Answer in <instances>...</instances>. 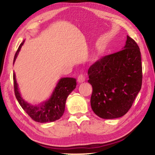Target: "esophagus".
I'll list each match as a JSON object with an SVG mask.
<instances>
[{
  "label": "esophagus",
  "mask_w": 155,
  "mask_h": 155,
  "mask_svg": "<svg viewBox=\"0 0 155 155\" xmlns=\"http://www.w3.org/2000/svg\"><path fill=\"white\" fill-rule=\"evenodd\" d=\"M85 76H84L83 74H80L78 77V78H77V81L79 83L84 82V81H85Z\"/></svg>",
  "instance_id": "34e87169"
}]
</instances>
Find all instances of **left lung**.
Instances as JSON below:
<instances>
[{
	"instance_id": "8db88e82",
	"label": "left lung",
	"mask_w": 155,
	"mask_h": 155,
	"mask_svg": "<svg viewBox=\"0 0 155 155\" xmlns=\"http://www.w3.org/2000/svg\"><path fill=\"white\" fill-rule=\"evenodd\" d=\"M92 86L91 107L103 119H114L130 109L142 84L141 52L127 35L122 50L103 57L88 70Z\"/></svg>"
}]
</instances>
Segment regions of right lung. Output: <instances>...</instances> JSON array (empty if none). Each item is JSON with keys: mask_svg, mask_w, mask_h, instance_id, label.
I'll use <instances>...</instances> for the list:
<instances>
[{"mask_svg": "<svg viewBox=\"0 0 155 155\" xmlns=\"http://www.w3.org/2000/svg\"><path fill=\"white\" fill-rule=\"evenodd\" d=\"M24 42L25 41H23V42L21 43L18 47L15 54L14 63L16 59L21 47ZM13 78H14L15 96L18 103L34 121L40 123L54 122L59 120L62 116L65 111V101L68 96L77 86V80L75 78L68 77L62 78L59 81L51 98L48 101L33 105L25 101L21 96L14 73L13 74Z\"/></svg>", "mask_w": 155, "mask_h": 155, "instance_id": "right-lung-1", "label": "right lung"}]
</instances>
